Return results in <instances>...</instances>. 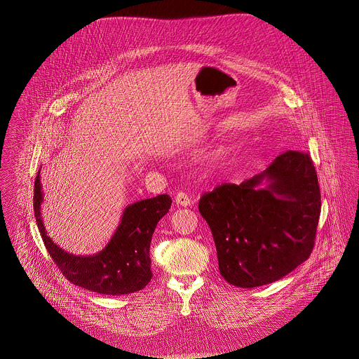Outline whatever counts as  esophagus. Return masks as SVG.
I'll use <instances>...</instances> for the list:
<instances>
[{
    "label": "esophagus",
    "mask_w": 359,
    "mask_h": 359,
    "mask_svg": "<svg viewBox=\"0 0 359 359\" xmlns=\"http://www.w3.org/2000/svg\"><path fill=\"white\" fill-rule=\"evenodd\" d=\"M175 201H176L177 205H184V207L191 205V198L188 196L186 192H179V194L176 195Z\"/></svg>",
    "instance_id": "34e87169"
}]
</instances>
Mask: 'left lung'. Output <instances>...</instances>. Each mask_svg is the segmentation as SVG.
Instances as JSON below:
<instances>
[{
  "label": "left lung",
  "mask_w": 359,
  "mask_h": 359,
  "mask_svg": "<svg viewBox=\"0 0 359 359\" xmlns=\"http://www.w3.org/2000/svg\"><path fill=\"white\" fill-rule=\"evenodd\" d=\"M264 178L268 188L257 189ZM320 188L308 152L287 151L259 175L205 192L199 212L215 242L219 272L239 288L271 284L311 256Z\"/></svg>",
  "instance_id": "1"
}]
</instances>
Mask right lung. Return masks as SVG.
I'll use <instances>...</instances> for the list:
<instances>
[{
	"instance_id": "obj_1",
	"label": "right lung",
	"mask_w": 359,
	"mask_h": 359,
	"mask_svg": "<svg viewBox=\"0 0 359 359\" xmlns=\"http://www.w3.org/2000/svg\"><path fill=\"white\" fill-rule=\"evenodd\" d=\"M41 202L39 171L34 188L36 223L53 262L72 284L101 294H126L142 290L151 281V241L157 223L171 208V196L164 194L126 207L107 246L88 257L72 256L52 242L40 217Z\"/></svg>"
}]
</instances>
